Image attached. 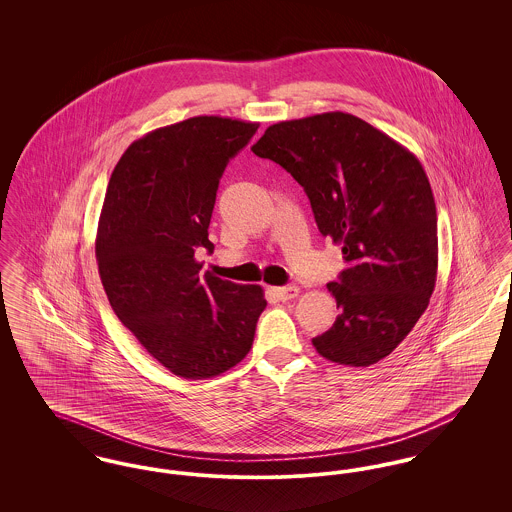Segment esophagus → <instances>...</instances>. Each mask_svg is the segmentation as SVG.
<instances>
[{"instance_id": "obj_1", "label": "esophagus", "mask_w": 512, "mask_h": 512, "mask_svg": "<svg viewBox=\"0 0 512 512\" xmlns=\"http://www.w3.org/2000/svg\"><path fill=\"white\" fill-rule=\"evenodd\" d=\"M274 295L280 299V301H290L293 297L299 295V288L297 286H288V288H274L272 290Z\"/></svg>"}]
</instances>
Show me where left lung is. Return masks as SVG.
I'll list each match as a JSON object with an SVG mask.
<instances>
[{
  "mask_svg": "<svg viewBox=\"0 0 512 512\" xmlns=\"http://www.w3.org/2000/svg\"><path fill=\"white\" fill-rule=\"evenodd\" d=\"M251 151L303 186L320 234L347 261L326 286L340 315L315 349L338 365L382 361L422 317L438 278L436 201L420 161L341 111L276 122Z\"/></svg>",
  "mask_w": 512,
  "mask_h": 512,
  "instance_id": "1",
  "label": "left lung"
}]
</instances>
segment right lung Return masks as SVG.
I'll return each instance as SVG.
<instances>
[{
    "label": "right lung",
    "mask_w": 512,
    "mask_h": 512,
    "mask_svg": "<svg viewBox=\"0 0 512 512\" xmlns=\"http://www.w3.org/2000/svg\"><path fill=\"white\" fill-rule=\"evenodd\" d=\"M259 122L201 115L147 132L122 153L99 215L96 259L107 299L172 374L213 378L249 353L267 307L261 286L199 274L226 163Z\"/></svg>",
    "instance_id": "add662e5"
}]
</instances>
